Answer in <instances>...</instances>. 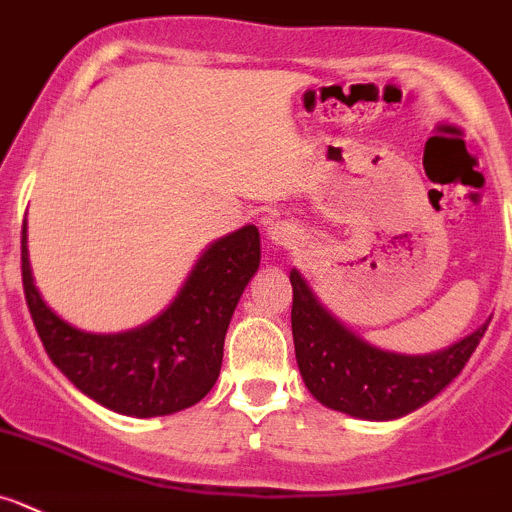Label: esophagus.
Instances as JSON below:
<instances>
[{
    "mask_svg": "<svg viewBox=\"0 0 512 512\" xmlns=\"http://www.w3.org/2000/svg\"><path fill=\"white\" fill-rule=\"evenodd\" d=\"M267 237H270L272 245L277 247H292L297 242V237H300V232H297V227L292 225V222H272L270 227H267Z\"/></svg>",
    "mask_w": 512,
    "mask_h": 512,
    "instance_id": "esophagus-1",
    "label": "esophagus"
}]
</instances>
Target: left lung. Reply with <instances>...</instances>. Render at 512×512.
Segmentation results:
<instances>
[{
	"mask_svg": "<svg viewBox=\"0 0 512 512\" xmlns=\"http://www.w3.org/2000/svg\"><path fill=\"white\" fill-rule=\"evenodd\" d=\"M290 282L292 340L305 388L317 403L350 418L398 420L423 408L463 372L490 322L445 350L400 355L342 325L297 270Z\"/></svg>",
	"mask_w": 512,
	"mask_h": 512,
	"instance_id": "left-lung-1",
	"label": "left lung"
}]
</instances>
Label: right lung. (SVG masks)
<instances>
[{"mask_svg": "<svg viewBox=\"0 0 512 512\" xmlns=\"http://www.w3.org/2000/svg\"><path fill=\"white\" fill-rule=\"evenodd\" d=\"M260 267V232L245 225L210 242L175 300L140 327L112 335L64 322L39 295L22 225V285L49 360L87 398L119 415L160 418L200 403L217 382L227 327Z\"/></svg>", "mask_w": 512, "mask_h": 512, "instance_id": "right-lung-1", "label": "right lung"}]
</instances>
